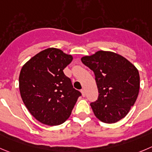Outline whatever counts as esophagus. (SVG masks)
Instances as JSON below:
<instances>
[{"label": "esophagus", "mask_w": 152, "mask_h": 152, "mask_svg": "<svg viewBox=\"0 0 152 152\" xmlns=\"http://www.w3.org/2000/svg\"><path fill=\"white\" fill-rule=\"evenodd\" d=\"M80 92H81V93H82V95H83V97H85V96H86V92H85V90H84V89H82L81 90H80Z\"/></svg>", "instance_id": "esophagus-1"}]
</instances>
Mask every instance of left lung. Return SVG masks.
I'll use <instances>...</instances> for the list:
<instances>
[{"label":"left lung","instance_id":"8db88e82","mask_svg":"<svg viewBox=\"0 0 152 152\" xmlns=\"http://www.w3.org/2000/svg\"><path fill=\"white\" fill-rule=\"evenodd\" d=\"M81 61L95 74L99 94L90 106L95 116L109 124L123 118L138 96L140 75L137 68L122 56L104 50L85 56Z\"/></svg>","mask_w":152,"mask_h":152}]
</instances>
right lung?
Listing matches in <instances>:
<instances>
[{"mask_svg": "<svg viewBox=\"0 0 152 152\" xmlns=\"http://www.w3.org/2000/svg\"><path fill=\"white\" fill-rule=\"evenodd\" d=\"M72 59L60 49L50 48L32 57L21 69V99L29 112L41 123L53 126L66 122L81 95L63 72Z\"/></svg>", "mask_w": 152, "mask_h": 152, "instance_id": "right-lung-1", "label": "right lung"}]
</instances>
